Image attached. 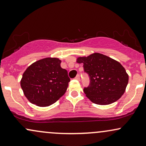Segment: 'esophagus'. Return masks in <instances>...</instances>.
I'll use <instances>...</instances> for the list:
<instances>
[{
	"label": "esophagus",
	"instance_id": "34e87169",
	"mask_svg": "<svg viewBox=\"0 0 146 146\" xmlns=\"http://www.w3.org/2000/svg\"><path fill=\"white\" fill-rule=\"evenodd\" d=\"M75 79H76V80H80V75H79V74L77 75V76H76V77H75Z\"/></svg>",
	"mask_w": 146,
	"mask_h": 146
}]
</instances>
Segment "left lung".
I'll return each mask as SVG.
<instances>
[{
	"label": "left lung",
	"instance_id": "1",
	"mask_svg": "<svg viewBox=\"0 0 146 146\" xmlns=\"http://www.w3.org/2000/svg\"><path fill=\"white\" fill-rule=\"evenodd\" d=\"M76 62L83 64L84 72L90 77V84L84 88V92L93 103L108 105L124 94L129 75L119 62L99 53L80 57Z\"/></svg>",
	"mask_w": 146,
	"mask_h": 146
}]
</instances>
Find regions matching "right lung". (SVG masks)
<instances>
[{"instance_id":"1","label":"right lung","mask_w":146,"mask_h":146,"mask_svg":"<svg viewBox=\"0 0 146 146\" xmlns=\"http://www.w3.org/2000/svg\"><path fill=\"white\" fill-rule=\"evenodd\" d=\"M58 58L47 57L33 63L23 74L21 87L32 104L46 107L64 95L70 79Z\"/></svg>"}]
</instances>
